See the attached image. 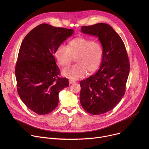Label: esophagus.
I'll return each mask as SVG.
<instances>
[{"instance_id": "1", "label": "esophagus", "mask_w": 149, "mask_h": 149, "mask_svg": "<svg viewBox=\"0 0 149 149\" xmlns=\"http://www.w3.org/2000/svg\"><path fill=\"white\" fill-rule=\"evenodd\" d=\"M75 81H72V80H70V81H69V83H70V84H74V83H75Z\"/></svg>"}]
</instances>
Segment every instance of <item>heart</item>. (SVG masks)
<instances>
[{
  "instance_id": "b5f03b06",
  "label": "heart",
  "mask_w": 149,
  "mask_h": 149,
  "mask_svg": "<svg viewBox=\"0 0 149 149\" xmlns=\"http://www.w3.org/2000/svg\"><path fill=\"white\" fill-rule=\"evenodd\" d=\"M54 56L58 64L62 67L68 66L75 58L76 64L63 70L62 74L71 80H77L83 78L87 72L92 73L98 68L103 50L98 42L77 37L70 41L68 47L59 45Z\"/></svg>"
}]
</instances>
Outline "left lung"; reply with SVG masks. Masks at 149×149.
I'll return each instance as SVG.
<instances>
[{"label":"left lung","mask_w":149,"mask_h":149,"mask_svg":"<svg viewBox=\"0 0 149 149\" xmlns=\"http://www.w3.org/2000/svg\"><path fill=\"white\" fill-rule=\"evenodd\" d=\"M81 32L97 37L102 47L99 70L79 82L82 107L91 114L100 115L113 110L123 97L130 71L129 60L123 41L109 25L83 26Z\"/></svg>","instance_id":"1"}]
</instances>
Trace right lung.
<instances>
[{"instance_id":"obj_1","label":"right lung","mask_w":149,"mask_h":149,"mask_svg":"<svg viewBox=\"0 0 149 149\" xmlns=\"http://www.w3.org/2000/svg\"><path fill=\"white\" fill-rule=\"evenodd\" d=\"M74 30L42 24L31 31L21 44L15 68L18 94L26 107L39 115L51 113L59 102L58 94L69 86L54 55Z\"/></svg>"}]
</instances>
